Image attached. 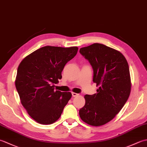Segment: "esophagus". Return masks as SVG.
I'll return each mask as SVG.
<instances>
[{"mask_svg": "<svg viewBox=\"0 0 147 147\" xmlns=\"http://www.w3.org/2000/svg\"><path fill=\"white\" fill-rule=\"evenodd\" d=\"M79 94H78V93H74V92H72V95H73V96H78V95Z\"/></svg>", "mask_w": 147, "mask_h": 147, "instance_id": "1", "label": "esophagus"}]
</instances>
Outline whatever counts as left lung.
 <instances>
[{"label": "left lung", "instance_id": "obj_1", "mask_svg": "<svg viewBox=\"0 0 147 147\" xmlns=\"http://www.w3.org/2000/svg\"><path fill=\"white\" fill-rule=\"evenodd\" d=\"M80 53L91 64L93 82L98 86L97 93L85 95V104L80 109V116L91 126L104 125L119 112L129 98V65L120 52L100 43L81 48Z\"/></svg>", "mask_w": 147, "mask_h": 147}]
</instances>
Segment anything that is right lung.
Returning a JSON list of instances; mask_svg holds the SVG:
<instances>
[{
  "label": "right lung",
  "instance_id": "add662e5",
  "mask_svg": "<svg viewBox=\"0 0 147 147\" xmlns=\"http://www.w3.org/2000/svg\"><path fill=\"white\" fill-rule=\"evenodd\" d=\"M78 48L45 46L34 51L21 62L18 68L16 88L21 102L37 123H54L61 117L71 92L54 90V84L62 78L67 62Z\"/></svg>",
  "mask_w": 147,
  "mask_h": 147
}]
</instances>
